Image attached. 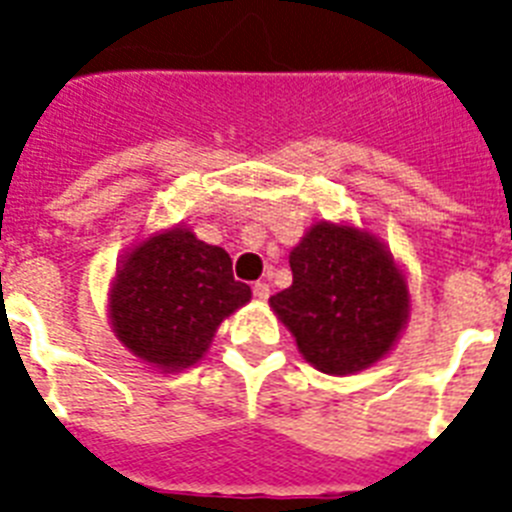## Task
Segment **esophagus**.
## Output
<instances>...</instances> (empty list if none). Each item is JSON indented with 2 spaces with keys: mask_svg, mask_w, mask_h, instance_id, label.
<instances>
[{
  "mask_svg": "<svg viewBox=\"0 0 512 512\" xmlns=\"http://www.w3.org/2000/svg\"><path fill=\"white\" fill-rule=\"evenodd\" d=\"M253 298H256V301H266V298H269V285H266V282H256V285H253Z\"/></svg>",
  "mask_w": 512,
  "mask_h": 512,
  "instance_id": "1",
  "label": "esophagus"
}]
</instances>
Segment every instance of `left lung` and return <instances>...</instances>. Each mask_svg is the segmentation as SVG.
I'll return each instance as SVG.
<instances>
[{
    "label": "left lung",
    "instance_id": "8db88e82",
    "mask_svg": "<svg viewBox=\"0 0 512 512\" xmlns=\"http://www.w3.org/2000/svg\"><path fill=\"white\" fill-rule=\"evenodd\" d=\"M293 285L269 298L314 369L345 377L382 361L411 316L405 269L366 227L314 222L290 251Z\"/></svg>",
    "mask_w": 512,
    "mask_h": 512
}]
</instances>
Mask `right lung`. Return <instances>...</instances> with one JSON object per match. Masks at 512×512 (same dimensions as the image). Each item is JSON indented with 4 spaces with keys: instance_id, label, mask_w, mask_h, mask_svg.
Listing matches in <instances>:
<instances>
[{
    "instance_id": "1",
    "label": "right lung",
    "mask_w": 512,
    "mask_h": 512,
    "mask_svg": "<svg viewBox=\"0 0 512 512\" xmlns=\"http://www.w3.org/2000/svg\"><path fill=\"white\" fill-rule=\"evenodd\" d=\"M248 301L251 287L235 282L230 253L175 225L122 253L107 314L114 337L138 361L170 374L196 366L219 324Z\"/></svg>"
}]
</instances>
